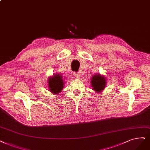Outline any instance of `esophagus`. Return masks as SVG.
<instances>
[{
    "label": "esophagus",
    "instance_id": "esophagus-1",
    "mask_svg": "<svg viewBox=\"0 0 150 150\" xmlns=\"http://www.w3.org/2000/svg\"><path fill=\"white\" fill-rule=\"evenodd\" d=\"M74 76H75V77H76V79H79V78H80V74H79V73H74Z\"/></svg>",
    "mask_w": 150,
    "mask_h": 150
}]
</instances>
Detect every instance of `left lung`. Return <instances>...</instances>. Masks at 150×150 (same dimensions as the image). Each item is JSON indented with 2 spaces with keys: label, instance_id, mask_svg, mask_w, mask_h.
Wrapping results in <instances>:
<instances>
[{
  "label": "left lung",
  "instance_id": "8db88e82",
  "mask_svg": "<svg viewBox=\"0 0 150 150\" xmlns=\"http://www.w3.org/2000/svg\"><path fill=\"white\" fill-rule=\"evenodd\" d=\"M91 83L93 90L97 93H99L102 91L106 86V80L104 76L96 74L92 76Z\"/></svg>",
  "mask_w": 150,
  "mask_h": 150
}]
</instances>
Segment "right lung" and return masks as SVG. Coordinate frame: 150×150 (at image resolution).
<instances>
[{"mask_svg": "<svg viewBox=\"0 0 150 150\" xmlns=\"http://www.w3.org/2000/svg\"><path fill=\"white\" fill-rule=\"evenodd\" d=\"M47 83L49 91L55 95L60 93L64 87V81L60 75L55 74L52 77L50 76Z\"/></svg>", "mask_w": 150, "mask_h": 150, "instance_id": "obj_1", "label": "right lung"}]
</instances>
